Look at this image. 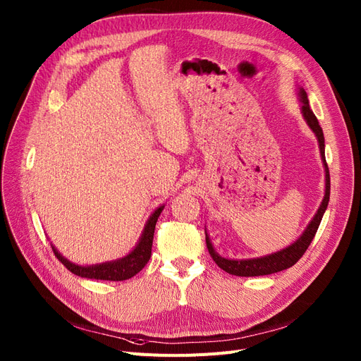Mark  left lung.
Wrapping results in <instances>:
<instances>
[{
    "instance_id": "obj_1",
    "label": "left lung",
    "mask_w": 361,
    "mask_h": 361,
    "mask_svg": "<svg viewBox=\"0 0 361 361\" xmlns=\"http://www.w3.org/2000/svg\"><path fill=\"white\" fill-rule=\"evenodd\" d=\"M300 97H301V111L302 116H305L307 124L310 126V128L314 131V135L319 140V147H320V155H322V161H324L325 165V173H326V192H325V197L324 202H322L317 214L314 215V218L312 219V222L309 224V226L306 228V231L302 233V235L294 243L291 244L290 247L283 249L278 253L264 256V257H257V259H247V260H230L221 257L212 247L209 237L206 235V245L207 250H209V255L212 256L214 262L218 264V267L228 272L231 275H237V276H260V275H271L283 269L291 268L293 264H295L301 256L306 253V250L309 249V245L312 243V240L314 238L317 228L320 225L322 216H324L328 203H329V195H331V178H329V168L325 159V137H324V131H322V127L319 126V121L316 118V116L313 114V111L310 109L309 105V99L307 94L305 92V89H300Z\"/></svg>"
}]
</instances>
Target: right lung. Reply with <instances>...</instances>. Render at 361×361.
Returning <instances> with one entry per match:
<instances>
[{"label": "right lung", "instance_id": "1", "mask_svg": "<svg viewBox=\"0 0 361 361\" xmlns=\"http://www.w3.org/2000/svg\"><path fill=\"white\" fill-rule=\"evenodd\" d=\"M164 209V206L158 207V209L152 214L149 218L145 231L142 234V238L139 244L136 245V249L133 250L128 256L116 260V262H108L102 264H93V267H79V264H74L64 259L59 252H56L54 247V255L56 256L64 267L73 272L74 275H79L82 278H89V279H102V281H124L131 276H135L137 272H140L145 264L149 262L150 255H152V241H154V234H155V225L157 221Z\"/></svg>", "mask_w": 361, "mask_h": 361}]
</instances>
